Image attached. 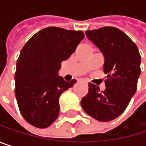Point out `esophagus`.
Wrapping results in <instances>:
<instances>
[{
  "mask_svg": "<svg viewBox=\"0 0 146 146\" xmlns=\"http://www.w3.org/2000/svg\"><path fill=\"white\" fill-rule=\"evenodd\" d=\"M84 84H86V82H85V81H84Z\"/></svg>",
  "mask_w": 146,
  "mask_h": 146,
  "instance_id": "34e87169",
  "label": "esophagus"
}]
</instances>
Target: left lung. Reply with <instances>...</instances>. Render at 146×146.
Masks as SVG:
<instances>
[{
  "label": "left lung",
  "mask_w": 146,
  "mask_h": 146,
  "mask_svg": "<svg viewBox=\"0 0 146 146\" xmlns=\"http://www.w3.org/2000/svg\"><path fill=\"white\" fill-rule=\"evenodd\" d=\"M85 34L103 53V71L107 76L103 91L89 83L88 94L83 97L81 106L90 117L108 122L125 111L136 92L141 73L140 55L134 42L117 28L103 27L87 30Z\"/></svg>",
  "instance_id": "left-lung-1"
}]
</instances>
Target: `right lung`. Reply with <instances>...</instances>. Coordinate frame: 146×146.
Wrapping results in <instances>:
<instances>
[{
  "instance_id": "add662e5",
  "label": "right lung",
  "mask_w": 146,
  "mask_h": 146,
  "mask_svg": "<svg viewBox=\"0 0 146 146\" xmlns=\"http://www.w3.org/2000/svg\"><path fill=\"white\" fill-rule=\"evenodd\" d=\"M82 31L48 27L33 35L21 50L15 73V95L19 111L31 125L44 129L57 117L59 97L76 83L58 76L62 61L84 39Z\"/></svg>"
}]
</instances>
